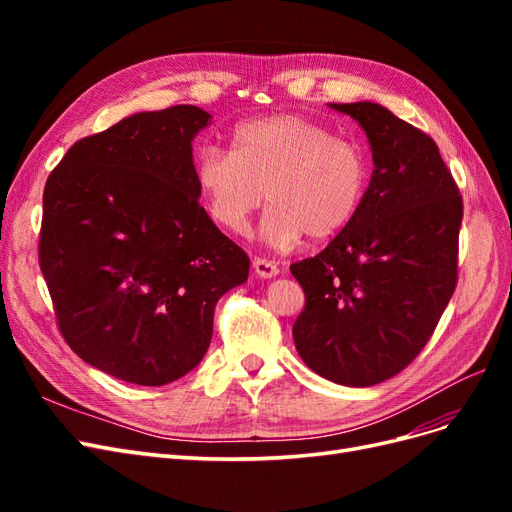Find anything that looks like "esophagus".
<instances>
[{
  "label": "esophagus",
  "instance_id": "34e87169",
  "mask_svg": "<svg viewBox=\"0 0 512 512\" xmlns=\"http://www.w3.org/2000/svg\"><path fill=\"white\" fill-rule=\"evenodd\" d=\"M252 265H254V271L260 277H275L277 273H280V267H277V262L267 260V258H254Z\"/></svg>",
  "mask_w": 512,
  "mask_h": 512
}]
</instances>
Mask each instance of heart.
I'll use <instances>...</instances> for the list:
<instances>
[{"label": "heart", "instance_id": "obj_1", "mask_svg": "<svg viewBox=\"0 0 512 512\" xmlns=\"http://www.w3.org/2000/svg\"><path fill=\"white\" fill-rule=\"evenodd\" d=\"M194 175L215 224L243 232L267 198L273 207L262 232L273 245H290L303 232L327 239L352 222L367 192L369 160L359 143L284 113L241 123L232 151L200 149Z\"/></svg>", "mask_w": 512, "mask_h": 512}]
</instances>
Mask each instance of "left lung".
<instances>
[{"instance_id": "1", "label": "left lung", "mask_w": 512, "mask_h": 512, "mask_svg": "<svg viewBox=\"0 0 512 512\" xmlns=\"http://www.w3.org/2000/svg\"><path fill=\"white\" fill-rule=\"evenodd\" d=\"M331 106L361 123L376 168L352 222L290 265L305 292L292 337L322 378L371 386L421 354L453 297L463 198L429 134L374 102Z\"/></svg>"}]
</instances>
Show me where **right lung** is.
Listing matches in <instances>:
<instances>
[{
	"label": "right lung",
	"instance_id": "add662e5",
	"mask_svg": "<svg viewBox=\"0 0 512 512\" xmlns=\"http://www.w3.org/2000/svg\"><path fill=\"white\" fill-rule=\"evenodd\" d=\"M211 115L179 104L76 141L44 185L38 260L66 344L108 376L162 386L211 344L215 303L250 258L198 203L192 141Z\"/></svg>",
	"mask_w": 512,
	"mask_h": 512
}]
</instances>
